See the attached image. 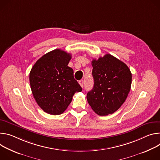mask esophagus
I'll return each mask as SVG.
<instances>
[{
	"mask_svg": "<svg viewBox=\"0 0 160 160\" xmlns=\"http://www.w3.org/2000/svg\"><path fill=\"white\" fill-rule=\"evenodd\" d=\"M79 83L80 86H81L82 88L84 86V81H83V80H80V81H79Z\"/></svg>",
	"mask_w": 160,
	"mask_h": 160,
	"instance_id": "1",
	"label": "esophagus"
}]
</instances>
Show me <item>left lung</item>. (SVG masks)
I'll list each match as a JSON object with an SVG mask.
<instances>
[{
  "instance_id": "left-lung-1",
  "label": "left lung",
  "mask_w": 160,
  "mask_h": 160,
  "mask_svg": "<svg viewBox=\"0 0 160 160\" xmlns=\"http://www.w3.org/2000/svg\"><path fill=\"white\" fill-rule=\"evenodd\" d=\"M94 79L93 89L87 100L99 116L112 114L126 100L132 84V73L128 66L110 54L92 62Z\"/></svg>"
}]
</instances>
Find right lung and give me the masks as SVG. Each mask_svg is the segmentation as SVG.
Instances as JSON below:
<instances>
[{
	"label": "right lung",
	"instance_id": "add662e5",
	"mask_svg": "<svg viewBox=\"0 0 160 160\" xmlns=\"http://www.w3.org/2000/svg\"><path fill=\"white\" fill-rule=\"evenodd\" d=\"M70 53L57 49L40 58L32 68L29 79L33 96L39 107L51 115L62 114L76 92L82 88L68 66Z\"/></svg>",
	"mask_w": 160,
	"mask_h": 160
}]
</instances>
